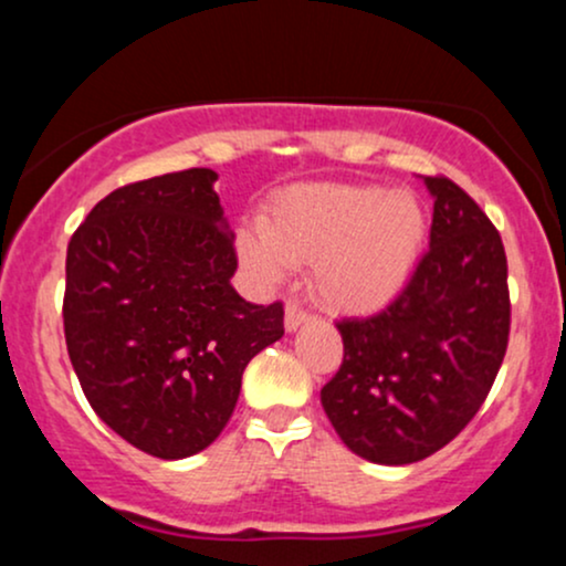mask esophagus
<instances>
[{"label": "esophagus", "mask_w": 566, "mask_h": 566, "mask_svg": "<svg viewBox=\"0 0 566 566\" xmlns=\"http://www.w3.org/2000/svg\"><path fill=\"white\" fill-rule=\"evenodd\" d=\"M308 319H311V314L303 308V305L287 303V308H284V327H287L290 333H292V329L301 327V324H305Z\"/></svg>", "instance_id": "1"}]
</instances>
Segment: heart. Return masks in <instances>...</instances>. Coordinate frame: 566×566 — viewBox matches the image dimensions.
Here are the masks:
<instances>
[{"mask_svg":"<svg viewBox=\"0 0 566 566\" xmlns=\"http://www.w3.org/2000/svg\"><path fill=\"white\" fill-rule=\"evenodd\" d=\"M426 242V212L409 191L369 184H305L274 193L261 229L239 233V258L263 282L311 263L324 303L369 311L407 284Z\"/></svg>","mask_w":566,"mask_h":566,"instance_id":"obj_1","label":"heart"}]
</instances>
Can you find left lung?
Returning <instances> with one entry per match:
<instances>
[{
	"label": "left lung",
	"instance_id": "8db88e82",
	"mask_svg": "<svg viewBox=\"0 0 566 566\" xmlns=\"http://www.w3.org/2000/svg\"><path fill=\"white\" fill-rule=\"evenodd\" d=\"M431 247L399 297L340 319L343 365L322 407L343 444L380 465L418 463L471 423L511 333L509 261L482 207L428 175Z\"/></svg>",
	"mask_w": 566,
	"mask_h": 566
}]
</instances>
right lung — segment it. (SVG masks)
Returning <instances> with one entry per match:
<instances>
[{"label": "right lung", "instance_id": "obj_1", "mask_svg": "<svg viewBox=\"0 0 566 566\" xmlns=\"http://www.w3.org/2000/svg\"><path fill=\"white\" fill-rule=\"evenodd\" d=\"M207 167L116 188L66 252L63 333L90 407L161 460L210 447L242 373L284 335V305L231 287L233 237Z\"/></svg>", "mask_w": 566, "mask_h": 566}]
</instances>
